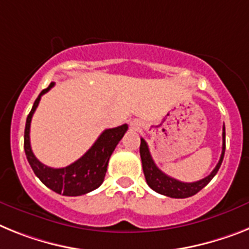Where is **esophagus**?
Returning <instances> with one entry per match:
<instances>
[{"label":"esophagus","instance_id":"1","mask_svg":"<svg viewBox=\"0 0 249 249\" xmlns=\"http://www.w3.org/2000/svg\"><path fill=\"white\" fill-rule=\"evenodd\" d=\"M131 126H134V128H137V126H138L137 121H131Z\"/></svg>","mask_w":249,"mask_h":249}]
</instances>
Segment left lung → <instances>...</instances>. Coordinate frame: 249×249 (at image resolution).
Instances as JSON below:
<instances>
[{
	"mask_svg": "<svg viewBox=\"0 0 249 249\" xmlns=\"http://www.w3.org/2000/svg\"><path fill=\"white\" fill-rule=\"evenodd\" d=\"M141 158L142 164H143V172L145 176V181H147L148 186L150 189L154 190L156 192L160 194V195L168 196V197H175V199H185V197H190L194 196L195 194L202 190L213 179V177L218 173L219 168L221 166L223 158H224L225 153V126H223V150H221L220 160H219L218 164L215 167L213 172L206 176L205 178L196 181V182H181L178 179L172 178V177L167 176L166 173L156 166L153 158L150 156L149 148H148L147 142L144 141L143 138L141 139Z\"/></svg>",
	"mask_w": 249,
	"mask_h": 249,
	"instance_id": "left-lung-1",
	"label": "left lung"
}]
</instances>
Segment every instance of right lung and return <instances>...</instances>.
Wrapping results in <instances>:
<instances>
[{"mask_svg":"<svg viewBox=\"0 0 249 249\" xmlns=\"http://www.w3.org/2000/svg\"><path fill=\"white\" fill-rule=\"evenodd\" d=\"M54 82L50 83L47 89H43L40 95L35 100L30 114L26 119L24 134V149L29 164L31 166L36 177L44 185L53 190L57 194H63L64 196H79L93 191L104 182L106 171H107L108 160L118 145L121 138L128 130V125L124 124L118 128L106 129L97 138V141L89 148L79 160L73 162L70 166L63 168H52L43 164L34 156L30 145V123L33 114L36 110L41 96L47 93Z\"/></svg>","mask_w":249,"mask_h":249,"instance_id":"add662e5","label":"right lung"}]
</instances>
